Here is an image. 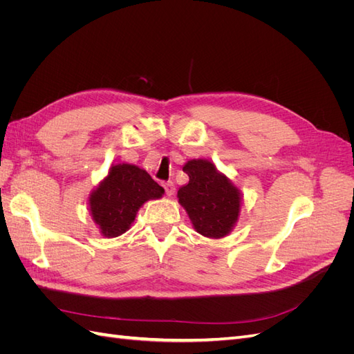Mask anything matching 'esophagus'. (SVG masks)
Returning <instances> with one entry per match:
<instances>
[{
    "mask_svg": "<svg viewBox=\"0 0 354 354\" xmlns=\"http://www.w3.org/2000/svg\"><path fill=\"white\" fill-rule=\"evenodd\" d=\"M162 187L165 189V194H167V196H173V195H174L176 186H174L173 181H164V183H162Z\"/></svg>",
    "mask_w": 354,
    "mask_h": 354,
    "instance_id": "esophagus-1",
    "label": "esophagus"
}]
</instances>
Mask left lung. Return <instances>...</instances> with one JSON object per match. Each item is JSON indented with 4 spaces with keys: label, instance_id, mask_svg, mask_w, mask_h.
I'll return each instance as SVG.
<instances>
[{
    "label": "left lung",
    "instance_id": "obj_1",
    "mask_svg": "<svg viewBox=\"0 0 354 354\" xmlns=\"http://www.w3.org/2000/svg\"><path fill=\"white\" fill-rule=\"evenodd\" d=\"M183 171L189 183L178 189L177 198L195 230L207 238H224L239 217V190L209 160H187Z\"/></svg>",
    "mask_w": 354,
    "mask_h": 354
}]
</instances>
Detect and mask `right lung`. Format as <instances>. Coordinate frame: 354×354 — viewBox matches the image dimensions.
<instances>
[{"label":"right lung","instance_id":"right-lung-1","mask_svg":"<svg viewBox=\"0 0 354 354\" xmlns=\"http://www.w3.org/2000/svg\"><path fill=\"white\" fill-rule=\"evenodd\" d=\"M164 195V189L145 169L118 164L109 169L90 195V211L103 236L116 238L130 229L136 214L149 199Z\"/></svg>","mask_w":354,"mask_h":354}]
</instances>
